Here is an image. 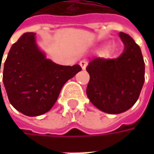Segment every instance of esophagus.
Segmentation results:
<instances>
[{"label":"esophagus","instance_id":"esophagus-1","mask_svg":"<svg viewBox=\"0 0 154 154\" xmlns=\"http://www.w3.org/2000/svg\"><path fill=\"white\" fill-rule=\"evenodd\" d=\"M87 64H88V62H87V60H81V61L79 62V65L81 66L82 69H85Z\"/></svg>","mask_w":154,"mask_h":154}]
</instances>
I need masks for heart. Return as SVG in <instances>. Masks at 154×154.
<instances>
[{"instance_id": "heart-1", "label": "heart", "mask_w": 154, "mask_h": 154, "mask_svg": "<svg viewBox=\"0 0 154 154\" xmlns=\"http://www.w3.org/2000/svg\"><path fill=\"white\" fill-rule=\"evenodd\" d=\"M111 52H112V49L108 48V49H106V50L103 51V54H104V56H109Z\"/></svg>"}]
</instances>
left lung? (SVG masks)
Wrapping results in <instances>:
<instances>
[{"label":"left lung","instance_id":"obj_1","mask_svg":"<svg viewBox=\"0 0 154 154\" xmlns=\"http://www.w3.org/2000/svg\"><path fill=\"white\" fill-rule=\"evenodd\" d=\"M125 49L117 59L95 58L86 67L90 80L86 94L90 102L103 112L122 113L138 100L144 83V61L134 39L119 34Z\"/></svg>","mask_w":154,"mask_h":154}]
</instances>
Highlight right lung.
<instances>
[{"mask_svg":"<svg viewBox=\"0 0 154 154\" xmlns=\"http://www.w3.org/2000/svg\"><path fill=\"white\" fill-rule=\"evenodd\" d=\"M35 35V33L21 35L12 45L2 69V81L10 103L30 117L49 111L64 84L82 69L77 64L62 66L46 59L36 45Z\"/></svg>","mask_w":154,"mask_h":154,"instance_id":"obj_1","label":"right lung"}]
</instances>
